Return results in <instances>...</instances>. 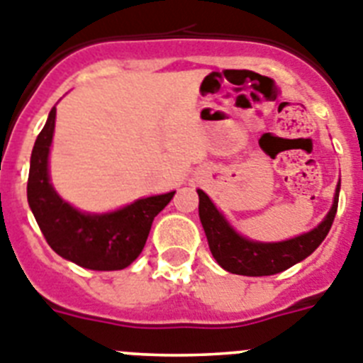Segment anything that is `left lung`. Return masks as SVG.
Returning a JSON list of instances; mask_svg holds the SVG:
<instances>
[{
  "label": "left lung",
  "instance_id": "left-lung-1",
  "mask_svg": "<svg viewBox=\"0 0 363 363\" xmlns=\"http://www.w3.org/2000/svg\"><path fill=\"white\" fill-rule=\"evenodd\" d=\"M337 196H340V184L336 187L333 207L323 222L308 233L288 238L283 242H255L238 235L229 225L224 215L216 209L215 203L209 200V196L200 189H198V198H200L198 213L209 242V250L216 262L231 274L262 277V275H274L288 270L290 266L306 259L323 242L336 216Z\"/></svg>",
  "mask_w": 363,
  "mask_h": 363
}]
</instances>
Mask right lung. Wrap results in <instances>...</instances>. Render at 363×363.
Segmentation results:
<instances>
[{
    "instance_id": "add662e5",
    "label": "right lung",
    "mask_w": 363,
    "mask_h": 363,
    "mask_svg": "<svg viewBox=\"0 0 363 363\" xmlns=\"http://www.w3.org/2000/svg\"><path fill=\"white\" fill-rule=\"evenodd\" d=\"M57 108L49 111L48 123L36 138L30 154L27 200L49 246L60 257L97 272L123 270L143 252L152 222L174 196V191L139 198L134 203L89 215L64 202L49 182V150L55 132Z\"/></svg>"
}]
</instances>
